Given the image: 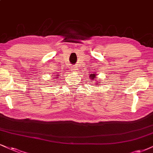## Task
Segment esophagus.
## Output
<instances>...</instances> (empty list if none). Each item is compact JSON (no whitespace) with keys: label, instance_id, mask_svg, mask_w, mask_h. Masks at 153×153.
<instances>
[{"label":"esophagus","instance_id":"esophagus-1","mask_svg":"<svg viewBox=\"0 0 153 153\" xmlns=\"http://www.w3.org/2000/svg\"><path fill=\"white\" fill-rule=\"evenodd\" d=\"M76 70H77V69L75 67H74L71 68V71H72L73 72H74V71H76Z\"/></svg>","mask_w":153,"mask_h":153}]
</instances>
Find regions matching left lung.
I'll list each match as a JSON object with an SVG mask.
<instances>
[{
	"label": "left lung",
	"instance_id": "1",
	"mask_svg": "<svg viewBox=\"0 0 153 153\" xmlns=\"http://www.w3.org/2000/svg\"><path fill=\"white\" fill-rule=\"evenodd\" d=\"M90 77H91V79H94V78H95V74H91V75H90Z\"/></svg>",
	"mask_w": 153,
	"mask_h": 153
}]
</instances>
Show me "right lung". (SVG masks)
Segmentation results:
<instances>
[{
    "instance_id": "obj_1",
    "label": "right lung",
    "mask_w": 153,
    "mask_h": 153,
    "mask_svg": "<svg viewBox=\"0 0 153 153\" xmlns=\"http://www.w3.org/2000/svg\"><path fill=\"white\" fill-rule=\"evenodd\" d=\"M56 76H58V75H56Z\"/></svg>"
}]
</instances>
